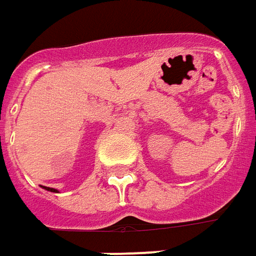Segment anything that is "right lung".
Wrapping results in <instances>:
<instances>
[{
    "mask_svg": "<svg viewBox=\"0 0 256 256\" xmlns=\"http://www.w3.org/2000/svg\"><path fill=\"white\" fill-rule=\"evenodd\" d=\"M42 188H44V190H48V192H52V193H59L56 188H46V186H42Z\"/></svg>",
    "mask_w": 256,
    "mask_h": 256,
    "instance_id": "add662e5",
    "label": "right lung"
}]
</instances>
